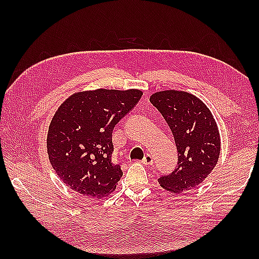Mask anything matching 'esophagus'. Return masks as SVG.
<instances>
[{
	"label": "esophagus",
	"instance_id": "esophagus-1",
	"mask_svg": "<svg viewBox=\"0 0 259 259\" xmlns=\"http://www.w3.org/2000/svg\"><path fill=\"white\" fill-rule=\"evenodd\" d=\"M142 163L146 164V166H152L153 163V158L151 155H146L145 158L142 159Z\"/></svg>",
	"mask_w": 259,
	"mask_h": 259
}]
</instances>
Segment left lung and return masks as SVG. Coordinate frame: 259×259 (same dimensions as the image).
<instances>
[{"label": "left lung", "instance_id": "8db88e82", "mask_svg": "<svg viewBox=\"0 0 259 259\" xmlns=\"http://www.w3.org/2000/svg\"><path fill=\"white\" fill-rule=\"evenodd\" d=\"M150 102L168 123L178 151L177 167L159 177V184L174 194L194 188L212 171L221 152V136L210 110L184 91L157 92Z\"/></svg>", "mask_w": 259, "mask_h": 259}]
</instances>
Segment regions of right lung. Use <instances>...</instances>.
<instances>
[{"label": "right lung", "instance_id": "1", "mask_svg": "<svg viewBox=\"0 0 259 259\" xmlns=\"http://www.w3.org/2000/svg\"><path fill=\"white\" fill-rule=\"evenodd\" d=\"M141 96L136 89H98L74 93L60 106L49 126L48 155L71 189L98 199L115 189L123 172L112 160V131Z\"/></svg>", "mask_w": 259, "mask_h": 259}]
</instances>
